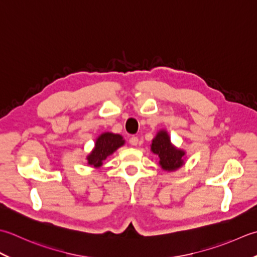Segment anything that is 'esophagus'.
<instances>
[{
	"label": "esophagus",
	"instance_id": "obj_1",
	"mask_svg": "<svg viewBox=\"0 0 257 257\" xmlns=\"http://www.w3.org/2000/svg\"><path fill=\"white\" fill-rule=\"evenodd\" d=\"M130 144L133 145V146H136L139 144V138L138 136H133V138L130 139Z\"/></svg>",
	"mask_w": 257,
	"mask_h": 257
}]
</instances>
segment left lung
<instances>
[{"mask_svg":"<svg viewBox=\"0 0 257 257\" xmlns=\"http://www.w3.org/2000/svg\"><path fill=\"white\" fill-rule=\"evenodd\" d=\"M151 152L159 159L162 170L174 172L185 164V151L176 148L171 142V138L166 130H160L152 140Z\"/></svg>","mask_w":257,"mask_h":257,"instance_id":"1","label":"left lung"}]
</instances>
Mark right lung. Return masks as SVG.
<instances>
[{"label": "right lung", "mask_w": 257, "mask_h": 257, "mask_svg": "<svg viewBox=\"0 0 257 257\" xmlns=\"http://www.w3.org/2000/svg\"><path fill=\"white\" fill-rule=\"evenodd\" d=\"M124 144L125 140L122 135L112 132H103L97 136L93 150L86 156L87 165L94 169H99L103 165V162Z\"/></svg>", "instance_id": "add662e5"}]
</instances>
